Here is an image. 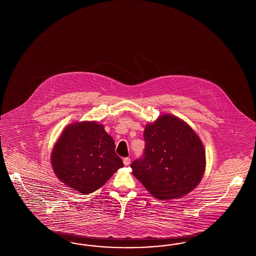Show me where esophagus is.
<instances>
[{"mask_svg":"<svg viewBox=\"0 0 256 256\" xmlns=\"http://www.w3.org/2000/svg\"><path fill=\"white\" fill-rule=\"evenodd\" d=\"M123 162L126 166H128L130 164V158H123Z\"/></svg>","mask_w":256,"mask_h":256,"instance_id":"34e87169","label":"esophagus"}]
</instances>
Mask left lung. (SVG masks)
I'll use <instances>...</instances> for the list:
<instances>
[{"mask_svg": "<svg viewBox=\"0 0 256 256\" xmlns=\"http://www.w3.org/2000/svg\"><path fill=\"white\" fill-rule=\"evenodd\" d=\"M144 139V154L130 167L153 196L162 200L179 198L200 183L206 154L190 126L178 117L162 116L146 126Z\"/></svg>", "mask_w": 256, "mask_h": 256, "instance_id": "obj_1", "label": "left lung"}]
</instances>
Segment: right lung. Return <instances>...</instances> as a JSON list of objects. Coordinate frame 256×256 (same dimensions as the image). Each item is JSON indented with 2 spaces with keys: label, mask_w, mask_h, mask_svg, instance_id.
Masks as SVG:
<instances>
[{
  "label": "right lung",
  "mask_w": 256,
  "mask_h": 256,
  "mask_svg": "<svg viewBox=\"0 0 256 256\" xmlns=\"http://www.w3.org/2000/svg\"><path fill=\"white\" fill-rule=\"evenodd\" d=\"M52 163L58 178L82 194L98 190L124 166L114 140L96 122L68 126L55 144Z\"/></svg>",
  "instance_id": "obj_1"
}]
</instances>
